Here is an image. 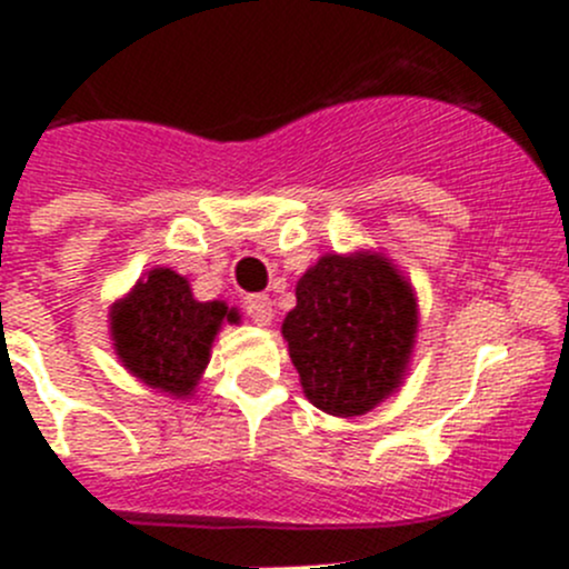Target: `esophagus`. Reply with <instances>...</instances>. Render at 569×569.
Returning <instances> with one entry per match:
<instances>
[{
    "mask_svg": "<svg viewBox=\"0 0 569 569\" xmlns=\"http://www.w3.org/2000/svg\"><path fill=\"white\" fill-rule=\"evenodd\" d=\"M244 311H248V317L256 321L258 327H267L269 321H272V300H269V295H250L248 300H244Z\"/></svg>",
    "mask_w": 569,
    "mask_h": 569,
    "instance_id": "obj_1",
    "label": "esophagus"
}]
</instances>
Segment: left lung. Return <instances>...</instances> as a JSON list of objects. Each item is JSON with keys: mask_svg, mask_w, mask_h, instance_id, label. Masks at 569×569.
I'll list each match as a JSON object with an SVG mask.
<instances>
[{"mask_svg": "<svg viewBox=\"0 0 569 569\" xmlns=\"http://www.w3.org/2000/svg\"><path fill=\"white\" fill-rule=\"evenodd\" d=\"M302 393L327 416H366L410 371L418 300L386 252H325L297 280L283 327Z\"/></svg>", "mask_w": 569, "mask_h": 569, "instance_id": "8db88e82", "label": "left lung"}]
</instances>
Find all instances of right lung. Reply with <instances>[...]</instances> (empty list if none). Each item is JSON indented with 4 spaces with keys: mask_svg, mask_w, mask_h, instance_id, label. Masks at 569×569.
Returning a JSON list of instances; mask_svg holds the SVG:
<instances>
[{
    "mask_svg": "<svg viewBox=\"0 0 569 569\" xmlns=\"http://www.w3.org/2000/svg\"><path fill=\"white\" fill-rule=\"evenodd\" d=\"M239 311L222 300H194L192 286L170 267H153L109 308V336L120 366L153 391L192 399L222 325Z\"/></svg>",
    "mask_w": 569,
    "mask_h": 569,
    "instance_id": "add662e5",
    "label": "right lung"
}]
</instances>
